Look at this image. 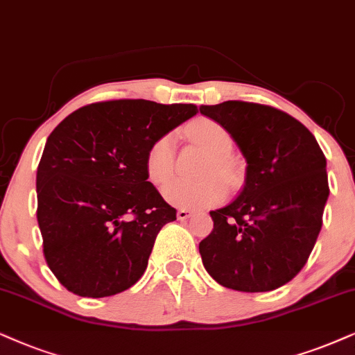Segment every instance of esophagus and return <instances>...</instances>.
I'll use <instances>...</instances> for the list:
<instances>
[{
	"label": "esophagus",
	"mask_w": 355,
	"mask_h": 355,
	"mask_svg": "<svg viewBox=\"0 0 355 355\" xmlns=\"http://www.w3.org/2000/svg\"><path fill=\"white\" fill-rule=\"evenodd\" d=\"M193 214V211L190 209H185V208H180L177 211V218L180 219V221H185V219H188Z\"/></svg>",
	"instance_id": "obj_1"
}]
</instances>
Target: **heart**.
I'll use <instances>...</instances> for the list:
<instances>
[{"label": "heart", "instance_id": "heart-1", "mask_svg": "<svg viewBox=\"0 0 355 355\" xmlns=\"http://www.w3.org/2000/svg\"><path fill=\"white\" fill-rule=\"evenodd\" d=\"M190 136L205 146L211 154V160L206 175L219 173L223 177L230 178L231 165L227 162L226 154L231 150L232 139L231 134L223 128L221 124L214 123L211 119H201L188 129ZM175 164V136L173 134H165L159 137L146 155V173L150 183L154 185H164L165 182L172 177ZM164 200L168 205L177 206V208L185 209H201L209 208V206L218 205L226 195V187L223 180L216 175L205 178L200 182L190 180H172L165 185L162 190Z\"/></svg>", "mask_w": 355, "mask_h": 355}]
</instances>
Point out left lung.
<instances>
[{
    "instance_id": "left-lung-1",
    "label": "left lung",
    "mask_w": 355,
    "mask_h": 355,
    "mask_svg": "<svg viewBox=\"0 0 355 355\" xmlns=\"http://www.w3.org/2000/svg\"><path fill=\"white\" fill-rule=\"evenodd\" d=\"M244 155L245 183L200 242L206 272L237 291H272L302 270L329 196L326 157L315 136L277 107L245 101L200 106Z\"/></svg>"
}]
</instances>
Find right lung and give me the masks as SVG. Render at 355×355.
Here are the masks:
<instances>
[{
  "label": "right lung",
  "mask_w": 355,
  "mask_h": 355,
  "mask_svg": "<svg viewBox=\"0 0 355 355\" xmlns=\"http://www.w3.org/2000/svg\"><path fill=\"white\" fill-rule=\"evenodd\" d=\"M196 113L195 105L147 100L93 103L49 136L35 178L37 223L47 266L71 293L111 297L144 275L157 234L177 219L147 182V150Z\"/></svg>",
  "instance_id": "1"
}]
</instances>
